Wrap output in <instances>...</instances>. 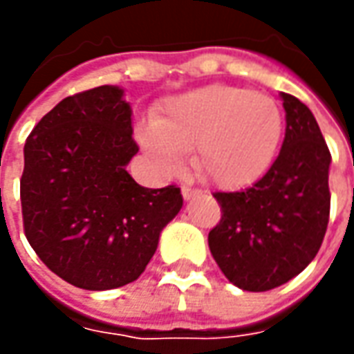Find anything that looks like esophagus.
I'll list each match as a JSON object with an SVG mask.
<instances>
[{
    "mask_svg": "<svg viewBox=\"0 0 354 354\" xmlns=\"http://www.w3.org/2000/svg\"><path fill=\"white\" fill-rule=\"evenodd\" d=\"M182 195H184V199H192L197 195V189H193L189 185H182Z\"/></svg>",
    "mask_w": 354,
    "mask_h": 354,
    "instance_id": "34e87169",
    "label": "esophagus"
}]
</instances>
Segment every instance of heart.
Wrapping results in <instances>:
<instances>
[{"instance_id": "b5f03b06", "label": "heart", "mask_w": 354, "mask_h": 354, "mask_svg": "<svg viewBox=\"0 0 354 354\" xmlns=\"http://www.w3.org/2000/svg\"><path fill=\"white\" fill-rule=\"evenodd\" d=\"M284 119L266 94L231 85H208L170 98L155 123L140 129V142L165 174L182 169L195 149L197 169L223 187L252 184L271 167Z\"/></svg>"}]
</instances>
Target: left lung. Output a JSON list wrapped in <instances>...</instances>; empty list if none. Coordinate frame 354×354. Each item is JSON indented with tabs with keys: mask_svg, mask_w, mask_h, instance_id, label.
<instances>
[{
	"mask_svg": "<svg viewBox=\"0 0 354 354\" xmlns=\"http://www.w3.org/2000/svg\"><path fill=\"white\" fill-rule=\"evenodd\" d=\"M286 131L279 157L241 192H216L222 220L208 246L222 273L248 292L277 288L309 266L330 218L332 155L311 109L281 93Z\"/></svg>",
	"mask_w": 354,
	"mask_h": 354,
	"instance_id": "8db88e82",
	"label": "left lung"
}]
</instances>
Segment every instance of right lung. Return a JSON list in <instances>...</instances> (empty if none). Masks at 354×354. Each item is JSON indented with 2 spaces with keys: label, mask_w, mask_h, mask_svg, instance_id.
I'll use <instances>...</instances> for the list:
<instances>
[{
  "label": "right lung",
  "mask_w": 354,
  "mask_h": 354,
  "mask_svg": "<svg viewBox=\"0 0 354 354\" xmlns=\"http://www.w3.org/2000/svg\"><path fill=\"white\" fill-rule=\"evenodd\" d=\"M123 88L102 85L58 102L24 146L22 222L50 271L83 290L136 281L162 227L184 205L180 187L136 184L138 153Z\"/></svg>",
  "instance_id": "1"
}]
</instances>
